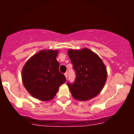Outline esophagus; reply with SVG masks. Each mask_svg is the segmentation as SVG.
<instances>
[{
    "instance_id": "34e87169",
    "label": "esophagus",
    "mask_w": 134,
    "mask_h": 134,
    "mask_svg": "<svg viewBox=\"0 0 134 134\" xmlns=\"http://www.w3.org/2000/svg\"><path fill=\"white\" fill-rule=\"evenodd\" d=\"M64 75H65L66 79H67V76H68V74H67V72H65V73L64 74Z\"/></svg>"
}]
</instances>
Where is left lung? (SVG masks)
Wrapping results in <instances>:
<instances>
[{"mask_svg":"<svg viewBox=\"0 0 134 134\" xmlns=\"http://www.w3.org/2000/svg\"><path fill=\"white\" fill-rule=\"evenodd\" d=\"M68 55L76 72L74 82H67L74 99L87 101L94 98L103 88L107 71L102 60L88 48L68 50Z\"/></svg>","mask_w":134,"mask_h":134,"instance_id":"obj_1","label":"left lung"}]
</instances>
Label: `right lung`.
I'll use <instances>...</instances> for the list:
<instances>
[{"mask_svg":"<svg viewBox=\"0 0 134 134\" xmlns=\"http://www.w3.org/2000/svg\"><path fill=\"white\" fill-rule=\"evenodd\" d=\"M58 50H41L31 57L23 67V84L28 93L36 99L51 100L60 85L66 81L65 76L58 69Z\"/></svg>","mask_w":134,"mask_h":134,"instance_id":"add662e5","label":"right lung"}]
</instances>
